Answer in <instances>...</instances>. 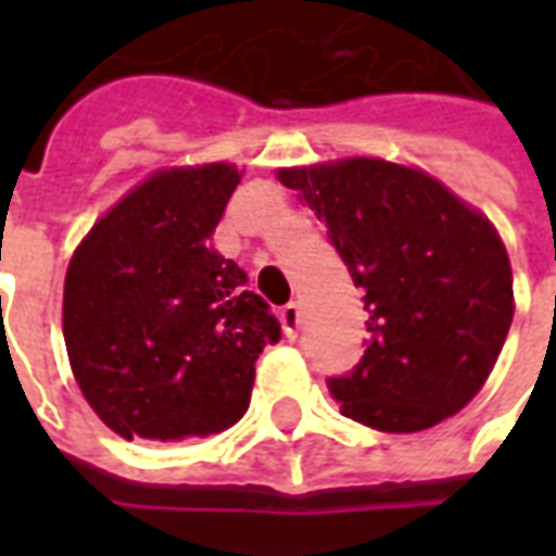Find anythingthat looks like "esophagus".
Segmentation results:
<instances>
[{"label": "esophagus", "instance_id": "esophagus-1", "mask_svg": "<svg viewBox=\"0 0 556 556\" xmlns=\"http://www.w3.org/2000/svg\"><path fill=\"white\" fill-rule=\"evenodd\" d=\"M279 318H282V327H286V333H289V337H294V333H298V327H301V318H303V313H301V303H286V306H282V313H279Z\"/></svg>", "mask_w": 556, "mask_h": 556}]
</instances>
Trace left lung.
<instances>
[{
    "mask_svg": "<svg viewBox=\"0 0 556 556\" xmlns=\"http://www.w3.org/2000/svg\"><path fill=\"white\" fill-rule=\"evenodd\" d=\"M363 289L366 351L327 378L342 414L422 431L477 396L513 325V267L489 217L419 169L372 157L282 169Z\"/></svg>",
    "mask_w": 556,
    "mask_h": 556,
    "instance_id": "obj_1",
    "label": "left lung"
}]
</instances>
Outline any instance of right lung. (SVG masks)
Returning a JSON list of instances; mask_svg holds the SVG:
<instances>
[{
    "label": "right lung",
    "instance_id": "1",
    "mask_svg": "<svg viewBox=\"0 0 556 556\" xmlns=\"http://www.w3.org/2000/svg\"><path fill=\"white\" fill-rule=\"evenodd\" d=\"M241 172H154L83 238L65 277V345L94 414L127 441L229 429L255 361L282 337L247 274L214 250Z\"/></svg>",
    "mask_w": 556,
    "mask_h": 556
}]
</instances>
